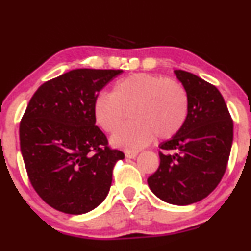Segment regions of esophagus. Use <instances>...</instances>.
<instances>
[{"label": "esophagus", "mask_w": 251, "mask_h": 251, "mask_svg": "<svg viewBox=\"0 0 251 251\" xmlns=\"http://www.w3.org/2000/svg\"><path fill=\"white\" fill-rule=\"evenodd\" d=\"M137 155H138V152H129V151L125 152V156L128 159H134Z\"/></svg>", "instance_id": "1"}]
</instances>
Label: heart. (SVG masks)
Listing matches in <instances>:
<instances>
[{"label":"heart","mask_w":251,"mask_h":251,"mask_svg":"<svg viewBox=\"0 0 251 251\" xmlns=\"http://www.w3.org/2000/svg\"><path fill=\"white\" fill-rule=\"evenodd\" d=\"M188 107L182 84L140 72L118 80L112 93H99L93 102V116L105 132H113L123 123L126 111L132 110L134 122L118 129L111 144L137 152L152 143L155 135L159 139L174 137L186 122Z\"/></svg>","instance_id":"1"}]
</instances>
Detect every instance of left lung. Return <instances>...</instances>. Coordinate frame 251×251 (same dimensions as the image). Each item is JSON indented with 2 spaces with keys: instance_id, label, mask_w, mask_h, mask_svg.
<instances>
[{
  "instance_id": "left-lung-1",
  "label": "left lung",
  "mask_w": 251,
  "mask_h": 251,
  "mask_svg": "<svg viewBox=\"0 0 251 251\" xmlns=\"http://www.w3.org/2000/svg\"><path fill=\"white\" fill-rule=\"evenodd\" d=\"M174 74L188 95V116L174 137L160 144L164 151L159 153L160 166L147 182L162 201L187 206L209 195L221 181L230 155L234 125L215 86L191 72Z\"/></svg>"
}]
</instances>
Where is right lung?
Segmentation results:
<instances>
[{"instance_id": "obj_1", "label": "right lung", "mask_w": 251, "mask_h": 251, "mask_svg": "<svg viewBox=\"0 0 251 251\" xmlns=\"http://www.w3.org/2000/svg\"><path fill=\"white\" fill-rule=\"evenodd\" d=\"M123 70L76 69L45 81L20 124L21 152L29 180L49 206L65 214L91 212L105 200L122 151L93 116L96 97Z\"/></svg>"}]
</instances>
